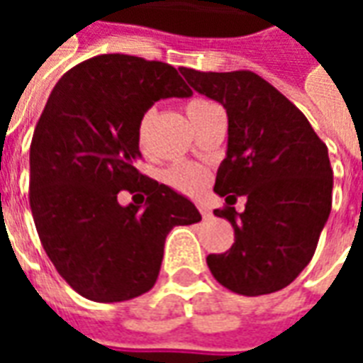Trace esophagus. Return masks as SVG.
Listing matches in <instances>:
<instances>
[{
	"label": "esophagus",
	"mask_w": 363,
	"mask_h": 363,
	"mask_svg": "<svg viewBox=\"0 0 363 363\" xmlns=\"http://www.w3.org/2000/svg\"><path fill=\"white\" fill-rule=\"evenodd\" d=\"M198 210H200V213H202V218H210V216H212V212H210V208H208V206H206V204H202V202L198 204Z\"/></svg>",
	"instance_id": "esophagus-1"
}]
</instances>
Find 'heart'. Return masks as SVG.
Listing matches in <instances>:
<instances>
[{
  "label": "heart",
  "mask_w": 363,
  "mask_h": 363,
  "mask_svg": "<svg viewBox=\"0 0 363 363\" xmlns=\"http://www.w3.org/2000/svg\"><path fill=\"white\" fill-rule=\"evenodd\" d=\"M212 106H216L210 101L206 99H200V96H194L190 99L184 104V111H186V116L190 118V122L194 124L198 120L204 116L206 112L210 111ZM153 118V111H145L142 114V118L138 122V128H135V138H138V143L140 147H145V138H147V128H150V122ZM165 181L173 186V189L181 190V192H196V190L202 189V184L206 182V173L196 165H190V163H177L165 173Z\"/></svg>",
  "instance_id": "1"
}]
</instances>
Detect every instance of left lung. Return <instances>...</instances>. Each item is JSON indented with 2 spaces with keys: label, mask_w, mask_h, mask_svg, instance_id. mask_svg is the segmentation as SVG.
I'll return each instance as SVG.
<instances>
[{
  "label": "left lung",
  "mask_w": 363,
  "mask_h": 363,
  "mask_svg": "<svg viewBox=\"0 0 363 363\" xmlns=\"http://www.w3.org/2000/svg\"><path fill=\"white\" fill-rule=\"evenodd\" d=\"M190 87L228 111V157L213 190L225 196L216 210L235 231L208 268L239 296H267L296 280L315 255L333 206V169L325 142L305 114L274 85L249 69L196 72L181 67ZM243 196L245 212H235Z\"/></svg>",
  "instance_id": "obj_1"
}]
</instances>
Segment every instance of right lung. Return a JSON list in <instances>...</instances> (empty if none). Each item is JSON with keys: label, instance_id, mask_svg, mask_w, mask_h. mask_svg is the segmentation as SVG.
Returning a JSON list of instances; mask_svg holds the SVG:
<instances>
[{"label": "right lung", "instance_id": "right-lung-1", "mask_svg": "<svg viewBox=\"0 0 363 363\" xmlns=\"http://www.w3.org/2000/svg\"><path fill=\"white\" fill-rule=\"evenodd\" d=\"M192 89L169 64L101 54L52 89L30 142L28 200L44 251L79 296L126 301L157 281L167 233L202 220L189 198L135 169V128L159 99ZM142 196L124 208L118 192Z\"/></svg>", "mask_w": 363, "mask_h": 363}]
</instances>
